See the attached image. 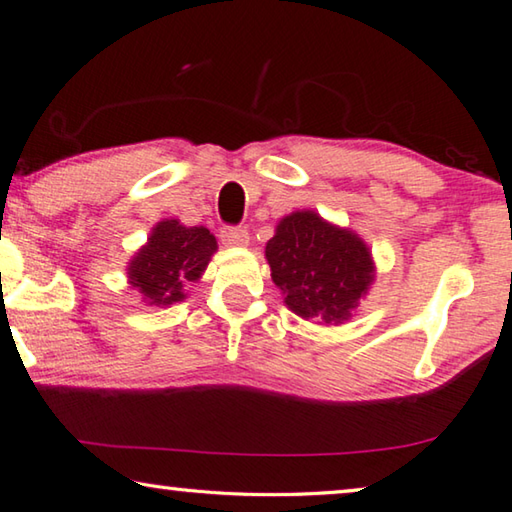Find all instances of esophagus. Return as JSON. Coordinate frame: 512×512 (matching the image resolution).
<instances>
[{
  "label": "esophagus",
  "instance_id": "esophagus-1",
  "mask_svg": "<svg viewBox=\"0 0 512 512\" xmlns=\"http://www.w3.org/2000/svg\"><path fill=\"white\" fill-rule=\"evenodd\" d=\"M219 237L225 246H246L248 244V230L239 228V225H223Z\"/></svg>",
  "mask_w": 512,
  "mask_h": 512
}]
</instances>
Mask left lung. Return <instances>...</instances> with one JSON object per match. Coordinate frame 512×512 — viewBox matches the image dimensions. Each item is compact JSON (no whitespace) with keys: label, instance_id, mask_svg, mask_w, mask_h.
<instances>
[{"label":"left lung","instance_id":"left-lung-1","mask_svg":"<svg viewBox=\"0 0 512 512\" xmlns=\"http://www.w3.org/2000/svg\"><path fill=\"white\" fill-rule=\"evenodd\" d=\"M266 259L289 309L323 323L348 320L375 277L368 246L314 212L284 216Z\"/></svg>","mask_w":512,"mask_h":512}]
</instances>
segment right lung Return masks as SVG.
<instances>
[{
    "label": "right lung",
    "instance_id": "right-lung-1",
    "mask_svg": "<svg viewBox=\"0 0 512 512\" xmlns=\"http://www.w3.org/2000/svg\"><path fill=\"white\" fill-rule=\"evenodd\" d=\"M216 250L207 228H185L176 219L155 225L149 244L133 257L128 277L153 307H167L185 298L183 287L196 282Z\"/></svg>",
    "mask_w": 512,
    "mask_h": 512
}]
</instances>
